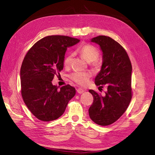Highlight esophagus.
Wrapping results in <instances>:
<instances>
[{"label": "esophagus", "mask_w": 155, "mask_h": 155, "mask_svg": "<svg viewBox=\"0 0 155 155\" xmlns=\"http://www.w3.org/2000/svg\"><path fill=\"white\" fill-rule=\"evenodd\" d=\"M84 92H85V91L83 90V89H82V88H78L77 89V92L78 93V94H82V93H83Z\"/></svg>", "instance_id": "1"}]
</instances>
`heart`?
<instances>
[{"instance_id":"heart-1","label":"heart","mask_w":155,"mask_h":155,"mask_svg":"<svg viewBox=\"0 0 155 155\" xmlns=\"http://www.w3.org/2000/svg\"><path fill=\"white\" fill-rule=\"evenodd\" d=\"M79 53L88 63H91L93 66H99V62L97 61V59L100 55V51L94 46L91 45H83L79 49ZM72 57V54H69L65 57L63 61L65 67H68L70 64ZM70 77L79 85L85 86L89 82L91 74L88 72H74Z\"/></svg>"}]
</instances>
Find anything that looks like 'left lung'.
<instances>
[{
  "label": "left lung",
  "mask_w": 155,
  "mask_h": 155,
  "mask_svg": "<svg viewBox=\"0 0 155 155\" xmlns=\"http://www.w3.org/2000/svg\"><path fill=\"white\" fill-rule=\"evenodd\" d=\"M102 51V65L95 78L99 88L106 86L105 95L89 90L94 97L88 109L91 119L95 124L105 126L113 124L125 112L132 97V65L125 49L109 37L99 35L91 39Z\"/></svg>",
  "instance_id": "obj_1"
}]
</instances>
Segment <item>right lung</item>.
Listing matches in <instances>:
<instances>
[{"label":"right lung","mask_w":155,"mask_h":155,"mask_svg":"<svg viewBox=\"0 0 155 155\" xmlns=\"http://www.w3.org/2000/svg\"><path fill=\"white\" fill-rule=\"evenodd\" d=\"M79 41L68 36H47L37 41L25 55L20 71L21 94L37 119L43 121L58 119L76 94L72 86L65 85L59 90L51 81L63 69L67 48Z\"/></svg>","instance_id":"right-lung-1"}]
</instances>
